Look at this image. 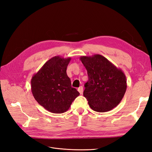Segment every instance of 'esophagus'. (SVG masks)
Segmentation results:
<instances>
[{"instance_id": "1", "label": "esophagus", "mask_w": 152, "mask_h": 152, "mask_svg": "<svg viewBox=\"0 0 152 152\" xmlns=\"http://www.w3.org/2000/svg\"><path fill=\"white\" fill-rule=\"evenodd\" d=\"M77 91L80 92V94L81 95H82L83 93V86H80L79 88H78Z\"/></svg>"}]
</instances>
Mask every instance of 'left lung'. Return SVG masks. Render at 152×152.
Here are the masks:
<instances>
[{
	"label": "left lung",
	"instance_id": "obj_1",
	"mask_svg": "<svg viewBox=\"0 0 152 152\" xmlns=\"http://www.w3.org/2000/svg\"><path fill=\"white\" fill-rule=\"evenodd\" d=\"M80 60L88 76L83 95L91 109L105 112L115 108L124 97L127 88L124 72L100 54L81 56Z\"/></svg>",
	"mask_w": 152,
	"mask_h": 152
}]
</instances>
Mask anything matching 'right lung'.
Listing matches in <instances>:
<instances>
[{
    "mask_svg": "<svg viewBox=\"0 0 152 152\" xmlns=\"http://www.w3.org/2000/svg\"><path fill=\"white\" fill-rule=\"evenodd\" d=\"M71 59L55 56L47 61L31 80V90L39 104L52 113L61 114L69 109L80 93L71 87L66 69Z\"/></svg>",
    "mask_w": 152,
    "mask_h": 152,
    "instance_id": "add662e5",
    "label": "right lung"
}]
</instances>
